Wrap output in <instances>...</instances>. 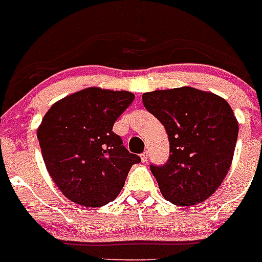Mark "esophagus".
I'll return each mask as SVG.
<instances>
[{
  "label": "esophagus",
  "mask_w": 262,
  "mask_h": 262,
  "mask_svg": "<svg viewBox=\"0 0 262 262\" xmlns=\"http://www.w3.org/2000/svg\"><path fill=\"white\" fill-rule=\"evenodd\" d=\"M147 159H148V151H145V152L141 155V160H142L143 163H146V161H147Z\"/></svg>",
  "instance_id": "esophagus-1"
}]
</instances>
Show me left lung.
I'll list each match as a JSON object with an SVG mask.
<instances>
[{
	"instance_id": "8db88e82",
	"label": "left lung",
	"mask_w": 262,
	"mask_h": 262,
	"mask_svg": "<svg viewBox=\"0 0 262 262\" xmlns=\"http://www.w3.org/2000/svg\"><path fill=\"white\" fill-rule=\"evenodd\" d=\"M142 101L169 138L167 163L151 165L161 195L181 207L207 200L233 161L239 125L230 104L190 86L145 93Z\"/></svg>"
}]
</instances>
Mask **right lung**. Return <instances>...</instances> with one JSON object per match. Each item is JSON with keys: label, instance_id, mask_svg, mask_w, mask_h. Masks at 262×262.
Returning a JSON list of instances; mask_svg holds the SVG:
<instances>
[{"label": "right lung", "instance_id": "1", "mask_svg": "<svg viewBox=\"0 0 262 262\" xmlns=\"http://www.w3.org/2000/svg\"><path fill=\"white\" fill-rule=\"evenodd\" d=\"M133 99L130 92L93 86L62 98L45 114L37 129L41 152L51 180L71 202L108 204L141 161L112 132Z\"/></svg>", "mask_w": 262, "mask_h": 262}]
</instances>
